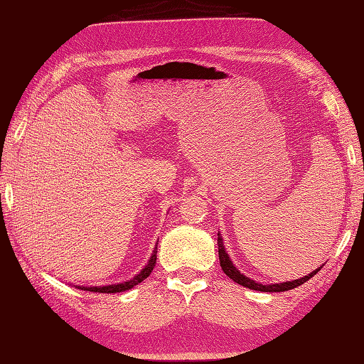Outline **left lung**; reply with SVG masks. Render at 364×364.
Listing matches in <instances>:
<instances>
[{
	"label": "left lung",
	"instance_id": "8db88e82",
	"mask_svg": "<svg viewBox=\"0 0 364 364\" xmlns=\"http://www.w3.org/2000/svg\"><path fill=\"white\" fill-rule=\"evenodd\" d=\"M218 252H219V260H220V267H223V272L230 277L232 281H235L240 286H245L247 289H252V290H259V291H286V290H291L295 287H300L301 284H304L306 281H309L312 276L316 273H318V269H314L311 274L301 277V279H295V281H290V282H282V284H269V286H263L260 282H255L252 279H249L247 276H245L243 273H240L235 265L232 263V260L229 259V255H227L225 249H224V243H223V237H220V233H218Z\"/></svg>",
	"mask_w": 364,
	"mask_h": 364
}]
</instances>
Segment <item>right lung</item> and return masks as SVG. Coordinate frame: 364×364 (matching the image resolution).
Instances as JSON below:
<instances>
[{
    "label": "right lung",
    "mask_w": 364,
    "mask_h": 364,
    "mask_svg": "<svg viewBox=\"0 0 364 364\" xmlns=\"http://www.w3.org/2000/svg\"><path fill=\"white\" fill-rule=\"evenodd\" d=\"M156 254H158V245H156V247H154V251L151 254V259H149V262H148V265L144 269H141V272L137 276H134L131 281L123 282V284H113V286H104V287H78V289L88 290V291H99V294H117V291L129 290L134 286H137V284H140L144 279H146L149 274H151L153 268L156 265Z\"/></svg>",
    "instance_id": "1"
}]
</instances>
